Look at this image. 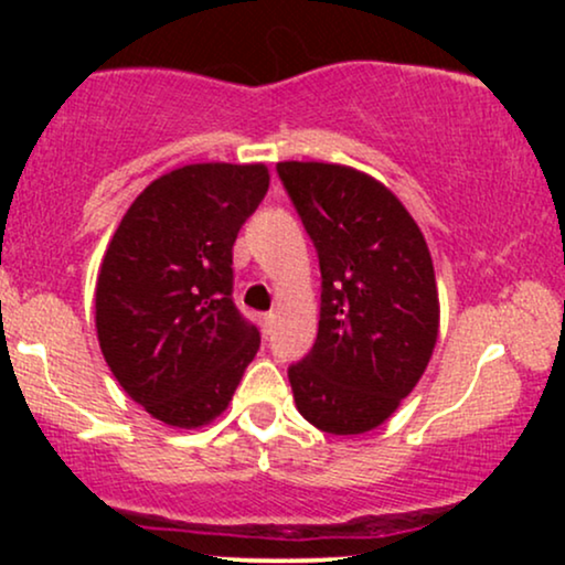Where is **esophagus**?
<instances>
[{
  "label": "esophagus",
  "mask_w": 565,
  "mask_h": 565,
  "mask_svg": "<svg viewBox=\"0 0 565 565\" xmlns=\"http://www.w3.org/2000/svg\"><path fill=\"white\" fill-rule=\"evenodd\" d=\"M270 323H274V313H263V316H260L263 332H270Z\"/></svg>",
  "instance_id": "esophagus-1"
}]
</instances>
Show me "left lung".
Segmentation results:
<instances>
[{"instance_id": "1", "label": "left lung", "mask_w": 565, "mask_h": 565, "mask_svg": "<svg viewBox=\"0 0 565 565\" xmlns=\"http://www.w3.org/2000/svg\"><path fill=\"white\" fill-rule=\"evenodd\" d=\"M276 172L321 268L319 334L287 372L295 404L319 430L359 436L391 417L436 348L430 252L369 174L321 161H281Z\"/></svg>"}]
</instances>
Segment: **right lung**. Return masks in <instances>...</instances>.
<instances>
[{"instance_id": "add662e5", "label": "right lung", "mask_w": 565, "mask_h": 565, "mask_svg": "<svg viewBox=\"0 0 565 565\" xmlns=\"http://www.w3.org/2000/svg\"><path fill=\"white\" fill-rule=\"evenodd\" d=\"M263 164H188L121 217L95 289L100 350L151 417L199 427L225 412L260 332L233 302V242L268 193Z\"/></svg>"}]
</instances>
